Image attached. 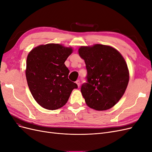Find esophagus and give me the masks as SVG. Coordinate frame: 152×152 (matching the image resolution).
Returning <instances> with one entry per match:
<instances>
[{
    "mask_svg": "<svg viewBox=\"0 0 152 152\" xmlns=\"http://www.w3.org/2000/svg\"><path fill=\"white\" fill-rule=\"evenodd\" d=\"M75 83L77 84L78 87H79V86H80V80H77L75 82Z\"/></svg>",
    "mask_w": 152,
    "mask_h": 152,
    "instance_id": "1",
    "label": "esophagus"
}]
</instances>
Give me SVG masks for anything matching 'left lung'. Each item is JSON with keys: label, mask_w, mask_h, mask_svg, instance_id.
Wrapping results in <instances>:
<instances>
[{"label": "left lung", "mask_w": 152, "mask_h": 152, "mask_svg": "<svg viewBox=\"0 0 152 152\" xmlns=\"http://www.w3.org/2000/svg\"><path fill=\"white\" fill-rule=\"evenodd\" d=\"M78 52L87 71V82L81 87L86 103L98 111L112 108L122 97L129 80L125 59L116 49L103 44L81 46Z\"/></svg>", "instance_id": "left-lung-1"}]
</instances>
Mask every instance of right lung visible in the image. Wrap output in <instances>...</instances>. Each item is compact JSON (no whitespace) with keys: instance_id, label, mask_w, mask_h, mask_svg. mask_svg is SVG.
I'll list each match as a JSON object with an SVG mask.
<instances>
[{"instance_id":"1","label":"right lung","mask_w":152,"mask_h":152,"mask_svg":"<svg viewBox=\"0 0 152 152\" xmlns=\"http://www.w3.org/2000/svg\"><path fill=\"white\" fill-rule=\"evenodd\" d=\"M62 44L40 45L30 50L25 70L27 83L34 98L49 110L65 105L77 85L68 79L70 72L65 61L73 53Z\"/></svg>"}]
</instances>
